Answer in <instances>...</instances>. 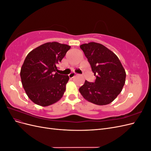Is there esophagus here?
<instances>
[{"label": "esophagus", "instance_id": "esophagus-1", "mask_svg": "<svg viewBox=\"0 0 151 151\" xmlns=\"http://www.w3.org/2000/svg\"><path fill=\"white\" fill-rule=\"evenodd\" d=\"M69 76V77L70 79H72L73 77H74V76H76V73H74V72H72V73H70V74L68 75Z\"/></svg>", "mask_w": 151, "mask_h": 151}]
</instances>
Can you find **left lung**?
<instances>
[{
  "mask_svg": "<svg viewBox=\"0 0 151 151\" xmlns=\"http://www.w3.org/2000/svg\"><path fill=\"white\" fill-rule=\"evenodd\" d=\"M90 63L94 83L86 81L79 92L87 101L97 105L111 103L119 94L125 83L126 72L119 58L104 45L90 42L81 45Z\"/></svg>",
  "mask_w": 151,
  "mask_h": 151,
  "instance_id": "8db88e82",
  "label": "left lung"
}]
</instances>
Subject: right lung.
Masks as SVG:
<instances>
[{"label":"right lung","instance_id":"obj_1","mask_svg":"<svg viewBox=\"0 0 151 151\" xmlns=\"http://www.w3.org/2000/svg\"><path fill=\"white\" fill-rule=\"evenodd\" d=\"M70 48L65 44L48 42L26 56L21 68V83L28 98L35 104L47 106L62 98L69 77L56 72L57 65Z\"/></svg>","mask_w":151,"mask_h":151}]
</instances>
